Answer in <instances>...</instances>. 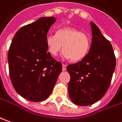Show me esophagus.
Returning a JSON list of instances; mask_svg holds the SVG:
<instances>
[{"instance_id": "esophagus-1", "label": "esophagus", "mask_w": 122, "mask_h": 122, "mask_svg": "<svg viewBox=\"0 0 122 122\" xmlns=\"http://www.w3.org/2000/svg\"><path fill=\"white\" fill-rule=\"evenodd\" d=\"M62 70L63 71H65L66 70V67H67V65L65 64H62Z\"/></svg>"}]
</instances>
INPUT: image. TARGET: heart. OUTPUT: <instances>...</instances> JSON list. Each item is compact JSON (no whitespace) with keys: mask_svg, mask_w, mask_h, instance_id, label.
Returning a JSON list of instances; mask_svg holds the SVG:
<instances>
[{"mask_svg":"<svg viewBox=\"0 0 122 122\" xmlns=\"http://www.w3.org/2000/svg\"><path fill=\"white\" fill-rule=\"evenodd\" d=\"M47 51L53 56L63 49V57L72 61L83 59L90 48V38L87 35L73 28H63L56 35L47 34L46 38ZM64 47H62V46Z\"/></svg>","mask_w":122,"mask_h":122,"instance_id":"b5f03b06","label":"heart"}]
</instances>
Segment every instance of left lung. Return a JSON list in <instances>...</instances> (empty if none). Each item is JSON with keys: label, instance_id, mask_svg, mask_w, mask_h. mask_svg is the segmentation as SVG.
<instances>
[{"label": "left lung", "instance_id": "obj_1", "mask_svg": "<svg viewBox=\"0 0 122 122\" xmlns=\"http://www.w3.org/2000/svg\"><path fill=\"white\" fill-rule=\"evenodd\" d=\"M92 40L89 52L81 61L67 66L71 76L68 85L71 100L79 106L97 102L108 89L116 68V57L110 42L91 22Z\"/></svg>", "mask_w": 122, "mask_h": 122}]
</instances>
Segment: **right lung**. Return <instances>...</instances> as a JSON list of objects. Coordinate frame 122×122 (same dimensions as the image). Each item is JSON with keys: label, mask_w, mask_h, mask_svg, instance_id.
Here are the masks:
<instances>
[{"label": "right lung", "mask_w": 122, "mask_h": 122, "mask_svg": "<svg viewBox=\"0 0 122 122\" xmlns=\"http://www.w3.org/2000/svg\"><path fill=\"white\" fill-rule=\"evenodd\" d=\"M53 17L41 18L20 28L8 53L11 82L20 96L32 102L47 98L52 92L62 64L47 51L46 38Z\"/></svg>", "instance_id": "1"}]
</instances>
